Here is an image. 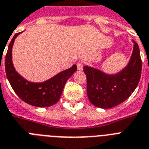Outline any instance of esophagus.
<instances>
[{"instance_id":"34e87169","label":"esophagus","mask_w":149,"mask_h":149,"mask_svg":"<svg viewBox=\"0 0 149 149\" xmlns=\"http://www.w3.org/2000/svg\"><path fill=\"white\" fill-rule=\"evenodd\" d=\"M77 69L78 70L82 71L83 70V62H78L77 63Z\"/></svg>"}]
</instances>
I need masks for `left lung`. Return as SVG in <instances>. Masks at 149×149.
<instances>
[{"instance_id": "left-lung-1", "label": "left lung", "mask_w": 149, "mask_h": 149, "mask_svg": "<svg viewBox=\"0 0 149 149\" xmlns=\"http://www.w3.org/2000/svg\"><path fill=\"white\" fill-rule=\"evenodd\" d=\"M129 62L116 74H107L100 70L85 66L87 95L96 107L109 109L122 103L132 95L139 83L141 60L139 47L135 41Z\"/></svg>"}]
</instances>
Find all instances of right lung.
Returning <instances> with one entry per match:
<instances>
[{
	"instance_id": "add662e5",
	"label": "right lung",
	"mask_w": 149,
	"mask_h": 149,
	"mask_svg": "<svg viewBox=\"0 0 149 149\" xmlns=\"http://www.w3.org/2000/svg\"><path fill=\"white\" fill-rule=\"evenodd\" d=\"M16 33L8 46L5 57V71L10 84L15 93L26 103L37 107H49L59 101L66 81L77 70L75 64L68 70L43 83H32L22 77L17 71L12 62V47L18 35Z\"/></svg>"
}]
</instances>
